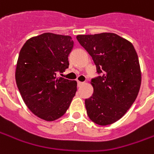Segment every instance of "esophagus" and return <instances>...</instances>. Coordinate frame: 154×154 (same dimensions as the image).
I'll return each instance as SVG.
<instances>
[{
  "instance_id": "esophagus-1",
  "label": "esophagus",
  "mask_w": 154,
  "mask_h": 154,
  "mask_svg": "<svg viewBox=\"0 0 154 154\" xmlns=\"http://www.w3.org/2000/svg\"><path fill=\"white\" fill-rule=\"evenodd\" d=\"M83 84H84V82H80V81L77 82V85H78V87H81V86H82Z\"/></svg>"
}]
</instances>
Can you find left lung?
<instances>
[{
	"mask_svg": "<svg viewBox=\"0 0 154 154\" xmlns=\"http://www.w3.org/2000/svg\"><path fill=\"white\" fill-rule=\"evenodd\" d=\"M101 76L92 79L94 94L85 99L87 114L99 125H111L127 112L137 97L142 73L132 44L113 33L77 35Z\"/></svg>",
	"mask_w": 154,
	"mask_h": 154,
	"instance_id": "left-lung-1",
	"label": "left lung"
}]
</instances>
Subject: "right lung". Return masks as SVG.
<instances>
[{
    "instance_id": "obj_1",
    "label": "right lung",
    "mask_w": 154,
    "mask_h": 154,
    "mask_svg": "<svg viewBox=\"0 0 154 154\" xmlns=\"http://www.w3.org/2000/svg\"><path fill=\"white\" fill-rule=\"evenodd\" d=\"M71 36L45 33L28 39L20 51L16 82L27 107L46 121L61 117L77 92L76 81L57 77L68 68Z\"/></svg>"
}]
</instances>
